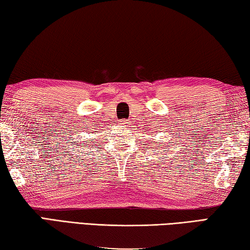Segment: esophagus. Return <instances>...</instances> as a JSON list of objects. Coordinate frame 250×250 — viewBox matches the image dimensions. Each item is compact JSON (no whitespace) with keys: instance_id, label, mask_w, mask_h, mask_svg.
Masks as SVG:
<instances>
[{"instance_id":"esophagus-1","label":"esophagus","mask_w":250,"mask_h":250,"mask_svg":"<svg viewBox=\"0 0 250 250\" xmlns=\"http://www.w3.org/2000/svg\"><path fill=\"white\" fill-rule=\"evenodd\" d=\"M120 124H121V125H124V126H127V125L129 124V123H128V121H126V120H124V121H122V122L120 123Z\"/></svg>"}]
</instances>
